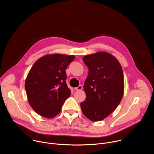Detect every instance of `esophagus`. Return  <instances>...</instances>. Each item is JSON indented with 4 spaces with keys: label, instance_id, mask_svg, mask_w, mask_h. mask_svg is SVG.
Returning <instances> with one entry per match:
<instances>
[{
    "label": "esophagus",
    "instance_id": "1",
    "mask_svg": "<svg viewBox=\"0 0 154 154\" xmlns=\"http://www.w3.org/2000/svg\"><path fill=\"white\" fill-rule=\"evenodd\" d=\"M82 89H83V86L82 85H79L78 87L74 88V90L75 91H80V90H82Z\"/></svg>",
    "mask_w": 154,
    "mask_h": 154
}]
</instances>
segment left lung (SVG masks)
I'll list each match as a JSON object with an SVG mask.
<instances>
[{"label": "left lung", "instance_id": "8db88e82", "mask_svg": "<svg viewBox=\"0 0 154 154\" xmlns=\"http://www.w3.org/2000/svg\"><path fill=\"white\" fill-rule=\"evenodd\" d=\"M83 60L89 71L83 86L86 99L80 103L81 109L88 119L100 121L113 112L122 99V67L113 55L105 52L84 56Z\"/></svg>", "mask_w": 154, "mask_h": 154}]
</instances>
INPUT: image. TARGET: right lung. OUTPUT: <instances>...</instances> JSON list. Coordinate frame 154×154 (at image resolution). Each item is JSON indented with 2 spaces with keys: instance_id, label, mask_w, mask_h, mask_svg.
<instances>
[{
  "instance_id": "obj_1",
  "label": "right lung",
  "mask_w": 154,
  "mask_h": 154,
  "mask_svg": "<svg viewBox=\"0 0 154 154\" xmlns=\"http://www.w3.org/2000/svg\"><path fill=\"white\" fill-rule=\"evenodd\" d=\"M74 55L50 54L39 58L25 82L29 102L40 116L52 118L60 113L71 90L66 80V69Z\"/></svg>"
}]
</instances>
